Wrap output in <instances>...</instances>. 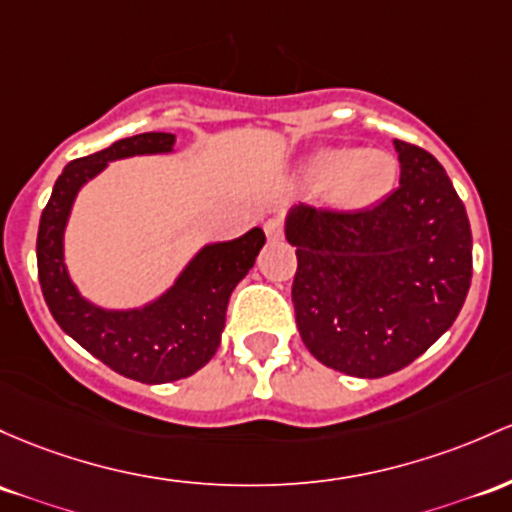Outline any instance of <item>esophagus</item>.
Wrapping results in <instances>:
<instances>
[{
	"mask_svg": "<svg viewBox=\"0 0 512 512\" xmlns=\"http://www.w3.org/2000/svg\"><path fill=\"white\" fill-rule=\"evenodd\" d=\"M265 233H267V238L269 240H274V243H277V240H282L284 238V223H282V218H267L265 221Z\"/></svg>",
	"mask_w": 512,
	"mask_h": 512,
	"instance_id": "1",
	"label": "esophagus"
}]
</instances>
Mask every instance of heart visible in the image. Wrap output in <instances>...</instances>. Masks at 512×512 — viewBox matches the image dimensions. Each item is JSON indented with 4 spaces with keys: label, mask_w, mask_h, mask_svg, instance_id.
Segmentation results:
<instances>
[{
    "label": "heart",
    "mask_w": 512,
    "mask_h": 512,
    "mask_svg": "<svg viewBox=\"0 0 512 512\" xmlns=\"http://www.w3.org/2000/svg\"><path fill=\"white\" fill-rule=\"evenodd\" d=\"M398 177L396 157L384 150L323 148L301 165L311 189H328L330 204L342 211H364L391 192Z\"/></svg>",
    "instance_id": "1"
}]
</instances>
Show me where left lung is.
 Listing matches in <instances>:
<instances>
[{"mask_svg": "<svg viewBox=\"0 0 512 512\" xmlns=\"http://www.w3.org/2000/svg\"><path fill=\"white\" fill-rule=\"evenodd\" d=\"M401 187L374 209L294 206L291 299L303 345L335 372L379 379L447 333L471 284V228L445 167L393 140Z\"/></svg>", "mask_w": 512, "mask_h": 512, "instance_id": "1", "label": "left lung"}]
</instances>
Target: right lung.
I'll return each mask as SVG.
<instances>
[{
	"label": "right lung",
	"mask_w": 512,
	"mask_h": 512,
	"mask_svg": "<svg viewBox=\"0 0 512 512\" xmlns=\"http://www.w3.org/2000/svg\"><path fill=\"white\" fill-rule=\"evenodd\" d=\"M174 140V133H140L67 162L41 213L36 240L38 282L55 323L106 367L143 384L184 379L209 364L221 345L230 294L265 245L262 228L204 245L170 289L145 306L104 308L84 299L65 265V228L77 194L109 162L172 153Z\"/></svg>",
	"instance_id": "right-lung-1"
}]
</instances>
